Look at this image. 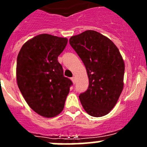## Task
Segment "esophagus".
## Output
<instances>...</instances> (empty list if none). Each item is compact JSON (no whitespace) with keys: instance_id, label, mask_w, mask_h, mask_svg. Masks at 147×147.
Segmentation results:
<instances>
[{"instance_id":"34e87169","label":"esophagus","mask_w":147,"mask_h":147,"mask_svg":"<svg viewBox=\"0 0 147 147\" xmlns=\"http://www.w3.org/2000/svg\"><path fill=\"white\" fill-rule=\"evenodd\" d=\"M71 80L72 81V82H73V84H75V78H71Z\"/></svg>"}]
</instances>
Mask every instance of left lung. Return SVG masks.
<instances>
[{
	"mask_svg": "<svg viewBox=\"0 0 147 147\" xmlns=\"http://www.w3.org/2000/svg\"><path fill=\"white\" fill-rule=\"evenodd\" d=\"M69 41L89 78L88 89L79 96L83 108L90 116H105L116 105L124 87V62L119 49L94 30L74 35Z\"/></svg>",
	"mask_w": 147,
	"mask_h": 147,
	"instance_id": "obj_1",
	"label": "left lung"
}]
</instances>
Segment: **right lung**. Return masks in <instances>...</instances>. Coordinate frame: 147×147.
I'll use <instances>...</instances> for the list:
<instances>
[{
	"label": "right lung",
	"mask_w": 147,
	"mask_h": 147,
	"mask_svg": "<svg viewBox=\"0 0 147 147\" xmlns=\"http://www.w3.org/2000/svg\"><path fill=\"white\" fill-rule=\"evenodd\" d=\"M67 44L66 38L40 34L25 42L18 55L19 90L30 107L44 117H54L63 110L72 84L57 60Z\"/></svg>",
	"instance_id": "1"
}]
</instances>
